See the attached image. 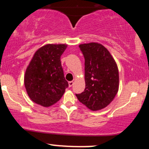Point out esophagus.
Segmentation results:
<instances>
[{
	"label": "esophagus",
	"instance_id": "34e87169",
	"mask_svg": "<svg viewBox=\"0 0 149 149\" xmlns=\"http://www.w3.org/2000/svg\"><path fill=\"white\" fill-rule=\"evenodd\" d=\"M73 83H73V81H69V86L70 87V88L72 86V85H73Z\"/></svg>",
	"mask_w": 149,
	"mask_h": 149
}]
</instances>
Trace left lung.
Listing matches in <instances>:
<instances>
[{
  "mask_svg": "<svg viewBox=\"0 0 149 149\" xmlns=\"http://www.w3.org/2000/svg\"><path fill=\"white\" fill-rule=\"evenodd\" d=\"M85 58L84 92L76 94L80 102L92 111L107 107L118 91V69L111 54L97 42L80 44Z\"/></svg>",
  "mask_w": 149,
  "mask_h": 149,
  "instance_id": "1",
  "label": "left lung"
}]
</instances>
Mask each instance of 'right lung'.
Instances as JSON below:
<instances>
[{
	"mask_svg": "<svg viewBox=\"0 0 149 149\" xmlns=\"http://www.w3.org/2000/svg\"><path fill=\"white\" fill-rule=\"evenodd\" d=\"M66 47L65 44H47L34 54L26 70L24 85L35 103L50 107L60 100L69 87L60 61Z\"/></svg>",
	"mask_w": 149,
	"mask_h": 149,
	"instance_id": "1",
	"label": "right lung"
}]
</instances>
